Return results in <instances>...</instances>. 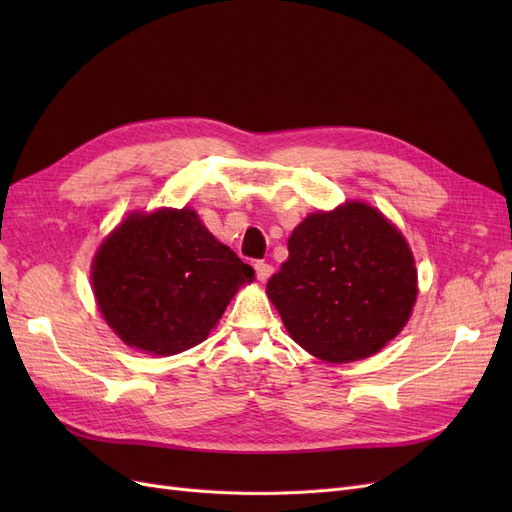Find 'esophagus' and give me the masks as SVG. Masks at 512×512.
Wrapping results in <instances>:
<instances>
[{
	"label": "esophagus",
	"instance_id": "1",
	"mask_svg": "<svg viewBox=\"0 0 512 512\" xmlns=\"http://www.w3.org/2000/svg\"><path fill=\"white\" fill-rule=\"evenodd\" d=\"M254 269H256V277L260 282H267L269 277L273 275V267L269 265V262H256Z\"/></svg>",
	"mask_w": 512,
	"mask_h": 512
}]
</instances>
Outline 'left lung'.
Segmentation results:
<instances>
[{"label":"left lung","instance_id":"1","mask_svg":"<svg viewBox=\"0 0 512 512\" xmlns=\"http://www.w3.org/2000/svg\"><path fill=\"white\" fill-rule=\"evenodd\" d=\"M267 297L288 335L322 363L374 356L404 331L418 294L410 243L363 200L314 211L292 230Z\"/></svg>","mask_w":512,"mask_h":512}]
</instances>
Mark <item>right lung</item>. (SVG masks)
I'll return each instance as SVG.
<instances>
[{
    "mask_svg": "<svg viewBox=\"0 0 512 512\" xmlns=\"http://www.w3.org/2000/svg\"><path fill=\"white\" fill-rule=\"evenodd\" d=\"M254 269L192 207L130 211L98 245L91 290L123 344L173 356L205 342Z\"/></svg>",
    "mask_w": 512,
    "mask_h": 512,
    "instance_id": "right-lung-1",
    "label": "right lung"
}]
</instances>
